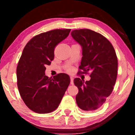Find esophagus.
Instances as JSON below:
<instances>
[{
    "label": "esophagus",
    "instance_id": "esophagus-1",
    "mask_svg": "<svg viewBox=\"0 0 135 135\" xmlns=\"http://www.w3.org/2000/svg\"><path fill=\"white\" fill-rule=\"evenodd\" d=\"M70 78H71V84L73 85L74 84V77L71 76L70 77Z\"/></svg>",
    "mask_w": 135,
    "mask_h": 135
}]
</instances>
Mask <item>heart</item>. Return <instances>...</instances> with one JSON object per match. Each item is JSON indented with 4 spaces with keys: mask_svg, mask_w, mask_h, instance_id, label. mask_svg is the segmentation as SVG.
<instances>
[{
    "mask_svg": "<svg viewBox=\"0 0 135 135\" xmlns=\"http://www.w3.org/2000/svg\"><path fill=\"white\" fill-rule=\"evenodd\" d=\"M68 71H71V68H68Z\"/></svg>",
    "mask_w": 135,
    "mask_h": 135,
    "instance_id": "1",
    "label": "heart"
}]
</instances>
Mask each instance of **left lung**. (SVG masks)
Returning <instances> with one entry per match:
<instances>
[{"instance_id": "left-lung-1", "label": "left lung", "mask_w": 135, "mask_h": 135, "mask_svg": "<svg viewBox=\"0 0 135 135\" xmlns=\"http://www.w3.org/2000/svg\"><path fill=\"white\" fill-rule=\"evenodd\" d=\"M71 36L82 47L79 69L83 73L91 72L90 80H74L79 89L77 104L84 110H97L111 94L115 84L118 62L115 50L106 37L90 29L74 30Z\"/></svg>"}]
</instances>
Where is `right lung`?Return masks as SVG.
<instances>
[{"label":"right lung","mask_w":135,"mask_h":135,"mask_svg":"<svg viewBox=\"0 0 135 135\" xmlns=\"http://www.w3.org/2000/svg\"><path fill=\"white\" fill-rule=\"evenodd\" d=\"M70 29H55L31 38L24 48L18 62L17 85L25 104L36 113L51 112L58 108L71 79L60 73L46 76L45 66L54 59V49L69 36Z\"/></svg>","instance_id":"right-lung-1"}]
</instances>
